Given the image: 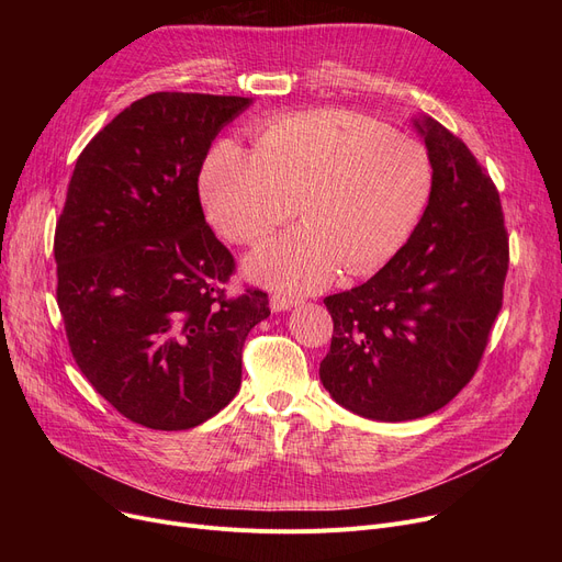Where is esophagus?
I'll return each mask as SVG.
<instances>
[{
    "mask_svg": "<svg viewBox=\"0 0 562 562\" xmlns=\"http://www.w3.org/2000/svg\"><path fill=\"white\" fill-rule=\"evenodd\" d=\"M296 305H299L296 299L282 296V293H273V296H271V310H273V312H286V310L296 307Z\"/></svg>",
    "mask_w": 562,
    "mask_h": 562,
    "instance_id": "esophagus-1",
    "label": "esophagus"
}]
</instances>
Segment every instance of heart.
Returning <instances> with one entry per match:
<instances>
[{
  "label": "heart",
  "mask_w": 562,
  "mask_h": 562,
  "mask_svg": "<svg viewBox=\"0 0 562 562\" xmlns=\"http://www.w3.org/2000/svg\"><path fill=\"white\" fill-rule=\"evenodd\" d=\"M432 191L426 147L350 111L280 117L255 150L221 140L206 157L202 193L216 227L257 241L296 214L305 223L263 241L246 273L280 291H316L346 266L367 276L417 227Z\"/></svg>",
  "instance_id": "obj_1"
}]
</instances>
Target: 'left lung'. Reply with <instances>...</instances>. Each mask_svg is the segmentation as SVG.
<instances>
[{
    "label": "left lung",
    "mask_w": 562,
    "mask_h": 562,
    "mask_svg": "<svg viewBox=\"0 0 562 562\" xmlns=\"http://www.w3.org/2000/svg\"><path fill=\"white\" fill-rule=\"evenodd\" d=\"M412 125L432 166L422 221L371 280L323 301L335 321L323 387L373 422L419 419L456 398L479 369L508 273V232L487 172L430 115Z\"/></svg>",
    "instance_id": "8db88e82"
}]
</instances>
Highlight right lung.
I'll use <instances>...</instances> for the list:
<instances>
[{
  "instance_id": "obj_1",
  "label": "right lung",
  "mask_w": 562,
  "mask_h": 562,
  "mask_svg": "<svg viewBox=\"0 0 562 562\" xmlns=\"http://www.w3.org/2000/svg\"><path fill=\"white\" fill-rule=\"evenodd\" d=\"M252 98L153 93L91 140L56 223V299L72 358L123 417L189 430L239 392L248 333L271 314L227 299L229 250L206 225L198 175Z\"/></svg>"
}]
</instances>
